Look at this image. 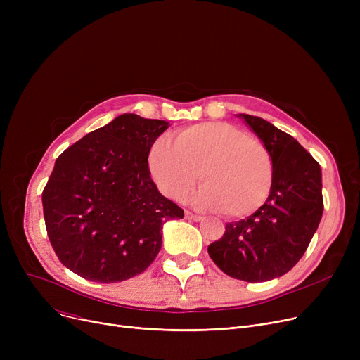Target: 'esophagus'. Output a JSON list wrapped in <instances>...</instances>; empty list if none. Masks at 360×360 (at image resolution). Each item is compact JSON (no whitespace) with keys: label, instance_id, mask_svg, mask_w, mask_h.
<instances>
[{"label":"esophagus","instance_id":"esophagus-1","mask_svg":"<svg viewBox=\"0 0 360 360\" xmlns=\"http://www.w3.org/2000/svg\"><path fill=\"white\" fill-rule=\"evenodd\" d=\"M185 217L188 219V220H194V221H201L202 220V216H200V214H194V213H191V212H185Z\"/></svg>","mask_w":360,"mask_h":360}]
</instances>
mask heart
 Segmentation results:
<instances>
[{
    "instance_id": "b5f03b06",
    "label": "heart",
    "mask_w": 360,
    "mask_h": 360,
    "mask_svg": "<svg viewBox=\"0 0 360 360\" xmlns=\"http://www.w3.org/2000/svg\"><path fill=\"white\" fill-rule=\"evenodd\" d=\"M148 167L159 190L172 200L190 191L201 172L204 184L193 202L232 219L251 216L267 201L274 174L264 143L228 122H200L178 129L172 140L158 139Z\"/></svg>"
}]
</instances>
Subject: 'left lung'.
<instances>
[{"label": "left lung", "mask_w": 360, "mask_h": 360, "mask_svg": "<svg viewBox=\"0 0 360 360\" xmlns=\"http://www.w3.org/2000/svg\"><path fill=\"white\" fill-rule=\"evenodd\" d=\"M239 117L270 151L271 191L254 214L226 224L223 236L207 251L224 274L248 283L269 281L296 266L323 217L321 167L288 132L258 117Z\"/></svg>", "instance_id": "1"}]
</instances>
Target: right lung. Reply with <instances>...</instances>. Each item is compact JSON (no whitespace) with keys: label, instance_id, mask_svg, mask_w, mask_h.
<instances>
[{"label":"right lung","instance_id":"right-lung-1","mask_svg":"<svg viewBox=\"0 0 360 360\" xmlns=\"http://www.w3.org/2000/svg\"><path fill=\"white\" fill-rule=\"evenodd\" d=\"M166 121L124 113L56 159L42 193L46 232L67 269L98 283L143 273L162 247V224L184 210L150 176L148 153Z\"/></svg>","mask_w":360,"mask_h":360}]
</instances>
